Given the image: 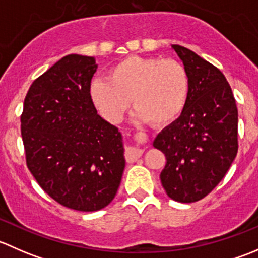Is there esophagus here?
Segmentation results:
<instances>
[{
	"instance_id": "obj_1",
	"label": "esophagus",
	"mask_w": 258,
	"mask_h": 258,
	"mask_svg": "<svg viewBox=\"0 0 258 258\" xmlns=\"http://www.w3.org/2000/svg\"><path fill=\"white\" fill-rule=\"evenodd\" d=\"M142 153H144V151L141 150V148H137V147H127L126 150V160L128 161V162H134V161H136L137 158H140L142 156Z\"/></svg>"
}]
</instances>
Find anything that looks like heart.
<instances>
[{
	"instance_id": "heart-1",
	"label": "heart",
	"mask_w": 258,
	"mask_h": 258,
	"mask_svg": "<svg viewBox=\"0 0 258 258\" xmlns=\"http://www.w3.org/2000/svg\"><path fill=\"white\" fill-rule=\"evenodd\" d=\"M107 79L92 81L90 96L98 112L111 122L123 117L132 98L140 119L156 127L168 126L188 98V74L176 59L128 56L108 70Z\"/></svg>"
}]
</instances>
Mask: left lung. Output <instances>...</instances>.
<instances>
[{"label": "left lung", "mask_w": 258, "mask_h": 258, "mask_svg": "<svg viewBox=\"0 0 258 258\" xmlns=\"http://www.w3.org/2000/svg\"><path fill=\"white\" fill-rule=\"evenodd\" d=\"M189 79L181 116L156 136L166 156L160 178L168 197L182 204L200 201L225 177L237 155L238 112L222 72L178 45L171 46Z\"/></svg>", "instance_id": "obj_1"}]
</instances>
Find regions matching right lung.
I'll return each instance as SVG.
<instances>
[{"instance_id":"obj_1","label":"right lung","mask_w":258,"mask_h":258,"mask_svg":"<svg viewBox=\"0 0 258 258\" xmlns=\"http://www.w3.org/2000/svg\"><path fill=\"white\" fill-rule=\"evenodd\" d=\"M96 70L95 57H62L33 81L21 116L28 170L54 201L82 212L112 201L126 166L121 132L91 100Z\"/></svg>"}]
</instances>
